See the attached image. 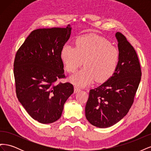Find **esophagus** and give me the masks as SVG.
Masks as SVG:
<instances>
[{
	"instance_id": "34e87169",
	"label": "esophagus",
	"mask_w": 151,
	"mask_h": 151,
	"mask_svg": "<svg viewBox=\"0 0 151 151\" xmlns=\"http://www.w3.org/2000/svg\"><path fill=\"white\" fill-rule=\"evenodd\" d=\"M81 90V89H80V88H79L78 86H74V93H77L79 91H80Z\"/></svg>"
}]
</instances>
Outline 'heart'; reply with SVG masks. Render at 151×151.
Segmentation results:
<instances>
[{"label": "heart", "mask_w": 151, "mask_h": 151, "mask_svg": "<svg viewBox=\"0 0 151 151\" xmlns=\"http://www.w3.org/2000/svg\"><path fill=\"white\" fill-rule=\"evenodd\" d=\"M75 48L65 45L60 57L65 70L73 73L83 63L85 67L70 77V81L79 86H85L94 79L104 83L116 71L120 54L108 40L95 35L80 36L75 40Z\"/></svg>", "instance_id": "obj_1"}]
</instances>
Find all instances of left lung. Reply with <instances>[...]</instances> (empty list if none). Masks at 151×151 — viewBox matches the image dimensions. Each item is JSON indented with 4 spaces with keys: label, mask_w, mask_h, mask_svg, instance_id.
<instances>
[{
    "label": "left lung",
    "mask_w": 151,
    "mask_h": 151,
    "mask_svg": "<svg viewBox=\"0 0 151 151\" xmlns=\"http://www.w3.org/2000/svg\"><path fill=\"white\" fill-rule=\"evenodd\" d=\"M120 59L111 78L98 88L89 90L85 113L91 124L109 127L129 112L141 79L139 58L133 46L120 32L116 33Z\"/></svg>",
    "instance_id": "8db88e82"
}]
</instances>
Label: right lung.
<instances>
[{"label": "right lung", "mask_w": 151, "mask_h": 151, "mask_svg": "<svg viewBox=\"0 0 151 151\" xmlns=\"http://www.w3.org/2000/svg\"><path fill=\"white\" fill-rule=\"evenodd\" d=\"M67 28L33 31L18 49L14 62L17 98L29 115L40 123H51L60 118L68 97L74 93L65 79L60 52L69 39Z\"/></svg>", "instance_id": "right-lung-1"}]
</instances>
